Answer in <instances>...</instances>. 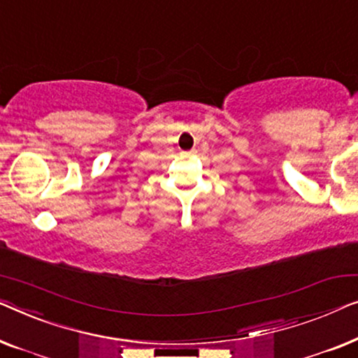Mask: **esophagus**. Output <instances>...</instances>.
<instances>
[{"mask_svg": "<svg viewBox=\"0 0 358 358\" xmlns=\"http://www.w3.org/2000/svg\"><path fill=\"white\" fill-rule=\"evenodd\" d=\"M196 152H198V150H196V149H191V150H189V152H186V154H188V155H194Z\"/></svg>", "mask_w": 358, "mask_h": 358, "instance_id": "34e87169", "label": "esophagus"}]
</instances>
